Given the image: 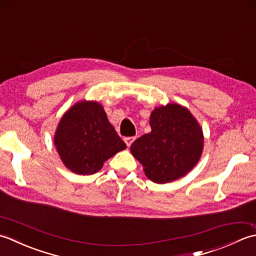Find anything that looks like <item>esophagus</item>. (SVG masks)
Returning a JSON list of instances; mask_svg holds the SVG:
<instances>
[{
    "label": "esophagus",
    "instance_id": "1",
    "mask_svg": "<svg viewBox=\"0 0 256 256\" xmlns=\"http://www.w3.org/2000/svg\"><path fill=\"white\" fill-rule=\"evenodd\" d=\"M134 139H136V137H126V138H124V142H126V144L128 146V147H130V146H132V144L134 142Z\"/></svg>",
    "mask_w": 256,
    "mask_h": 256
}]
</instances>
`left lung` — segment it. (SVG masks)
<instances>
[{
	"label": "left lung",
	"instance_id": "left-lung-1",
	"mask_svg": "<svg viewBox=\"0 0 256 256\" xmlns=\"http://www.w3.org/2000/svg\"><path fill=\"white\" fill-rule=\"evenodd\" d=\"M151 132L136 139L130 151L156 184H168L186 176L199 161L203 134L192 114L178 104L154 108Z\"/></svg>",
	"mask_w": 256,
	"mask_h": 256
}]
</instances>
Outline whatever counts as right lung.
<instances>
[{
	"label": "right lung",
	"mask_w": 256,
	"mask_h": 256,
	"mask_svg": "<svg viewBox=\"0 0 256 256\" xmlns=\"http://www.w3.org/2000/svg\"><path fill=\"white\" fill-rule=\"evenodd\" d=\"M54 144L62 164L77 174H96L106 160L127 148L100 104L86 100L64 114Z\"/></svg>",
	"instance_id": "obj_1"
}]
</instances>
